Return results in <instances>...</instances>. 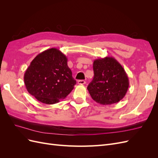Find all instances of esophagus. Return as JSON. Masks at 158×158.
Masks as SVG:
<instances>
[{
  "instance_id": "1",
  "label": "esophagus",
  "mask_w": 158,
  "mask_h": 158,
  "mask_svg": "<svg viewBox=\"0 0 158 158\" xmlns=\"http://www.w3.org/2000/svg\"><path fill=\"white\" fill-rule=\"evenodd\" d=\"M78 84H80V85H84V84H85V82L84 80H78Z\"/></svg>"
}]
</instances>
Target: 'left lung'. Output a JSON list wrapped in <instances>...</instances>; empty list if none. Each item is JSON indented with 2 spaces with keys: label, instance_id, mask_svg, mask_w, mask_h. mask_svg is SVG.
<instances>
[{
  "label": "left lung",
  "instance_id": "obj_1",
  "mask_svg": "<svg viewBox=\"0 0 158 158\" xmlns=\"http://www.w3.org/2000/svg\"><path fill=\"white\" fill-rule=\"evenodd\" d=\"M94 77L87 88L91 97L103 106L118 103L125 96L129 87L127 74L112 56L94 61Z\"/></svg>",
  "mask_w": 158,
  "mask_h": 158
}]
</instances>
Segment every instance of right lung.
I'll list each match as a JSON object with an SVG mask.
<instances>
[{
    "instance_id": "add662e5",
    "label": "right lung",
    "mask_w": 158,
    "mask_h": 158,
    "mask_svg": "<svg viewBox=\"0 0 158 158\" xmlns=\"http://www.w3.org/2000/svg\"><path fill=\"white\" fill-rule=\"evenodd\" d=\"M67 61L66 55L56 48L38 54L23 76L27 92L39 102L48 105L64 99L76 84Z\"/></svg>"
}]
</instances>
